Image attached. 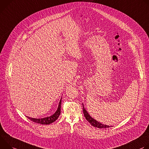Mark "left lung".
<instances>
[{
	"mask_svg": "<svg viewBox=\"0 0 149 149\" xmlns=\"http://www.w3.org/2000/svg\"><path fill=\"white\" fill-rule=\"evenodd\" d=\"M83 105V111H84V116L85 117V118L86 119V120L93 127H97L99 128H109L111 127L112 126H109V125H105L103 124L102 123H101L100 122H99L97 121H96V120H95L94 118H93L92 117H91V115H89V113H88V112H87V111L85 109V107H84V104H82Z\"/></svg>",
	"mask_w": 149,
	"mask_h": 149,
	"instance_id": "8db88e82",
	"label": "left lung"
}]
</instances>
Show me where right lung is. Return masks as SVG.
Wrapping results in <instances>:
<instances>
[{"label": "right lung", "instance_id": "obj_1", "mask_svg": "<svg viewBox=\"0 0 149 149\" xmlns=\"http://www.w3.org/2000/svg\"><path fill=\"white\" fill-rule=\"evenodd\" d=\"M61 98L60 100L57 111L55 112L54 113H53L52 115H51V116H49V117L42 118H31V117H29L27 116H26V117H28V118H29L31 121L34 122V123H38V124H43V125L50 124L52 123H54L55 121H56L58 119V118L59 117V115H60V113H61Z\"/></svg>", "mask_w": 149, "mask_h": 149}]
</instances>
